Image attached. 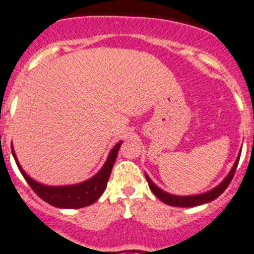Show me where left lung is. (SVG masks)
Segmentation results:
<instances>
[{
  "label": "left lung",
  "mask_w": 254,
  "mask_h": 254,
  "mask_svg": "<svg viewBox=\"0 0 254 254\" xmlns=\"http://www.w3.org/2000/svg\"><path fill=\"white\" fill-rule=\"evenodd\" d=\"M239 159H240V153H239V157L236 158L235 163H234L233 168L231 171L229 172V175L226 176V179L222 181L218 186H216L214 189L209 190L207 192H203V194H198V195H189V196H177V195H172V194H168V192L163 191L162 189H159L155 184L149 179L148 175H145L146 180H148V184H149V188L151 189V191L154 192V195L157 196L159 200H162L163 203L168 205H172V207H195V205H200V204H204V203H208V201H212L214 200L216 198H218L225 190L227 189V186L230 185L231 180H233L234 175H235V171H236V167H238V163H239Z\"/></svg>",
  "instance_id": "1"
}]
</instances>
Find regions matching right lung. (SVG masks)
Masks as SVG:
<instances>
[{
	"label": "right lung",
	"instance_id": "obj_1",
	"mask_svg": "<svg viewBox=\"0 0 254 254\" xmlns=\"http://www.w3.org/2000/svg\"><path fill=\"white\" fill-rule=\"evenodd\" d=\"M122 141H119L114 148L110 150L109 157L106 159L105 164L101 167V170L91 177L87 181H83L77 185L69 186H47L37 183L33 179H30L27 173L20 167L18 162V158L15 155L14 149L11 148L12 155L15 158V162L18 164L19 171L21 172L23 177L28 183V185L32 188L34 192L40 196L42 200H45L49 204L58 208H68V209H74V208H83L92 204L97 199L100 198L108 184V180L112 173V168L114 166V162L117 159L119 148H121Z\"/></svg>",
	"mask_w": 254,
	"mask_h": 254
}]
</instances>
